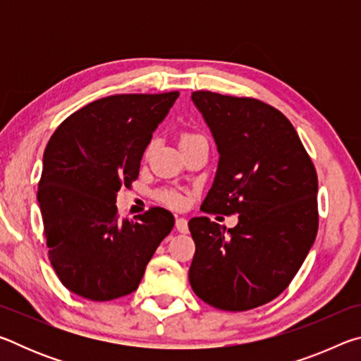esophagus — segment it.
Listing matches in <instances>:
<instances>
[{
  "mask_svg": "<svg viewBox=\"0 0 361 361\" xmlns=\"http://www.w3.org/2000/svg\"><path fill=\"white\" fill-rule=\"evenodd\" d=\"M175 228L178 232H181V234H188V219L186 218H176V223H175Z\"/></svg>",
  "mask_w": 361,
  "mask_h": 361,
  "instance_id": "1",
  "label": "esophagus"
}]
</instances>
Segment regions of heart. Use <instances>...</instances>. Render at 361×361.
I'll use <instances>...</instances> for the list:
<instances>
[{
	"mask_svg": "<svg viewBox=\"0 0 361 361\" xmlns=\"http://www.w3.org/2000/svg\"><path fill=\"white\" fill-rule=\"evenodd\" d=\"M195 137H197V135H191V133H185V135L181 137V143H183V142H188V140L195 138ZM162 199L166 200L167 204L173 205V207H183V205H185V195L180 194V192H176V191H166V192L162 194Z\"/></svg>",
	"mask_w": 361,
	"mask_h": 361,
	"instance_id": "heart-1",
	"label": "heart"
}]
</instances>
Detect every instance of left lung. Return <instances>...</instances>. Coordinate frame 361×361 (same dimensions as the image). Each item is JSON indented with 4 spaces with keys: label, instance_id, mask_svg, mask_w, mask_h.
<instances>
[{
    "label": "left lung",
    "instance_id": "1",
    "mask_svg": "<svg viewBox=\"0 0 361 361\" xmlns=\"http://www.w3.org/2000/svg\"><path fill=\"white\" fill-rule=\"evenodd\" d=\"M219 154L200 210L239 215L226 229L189 219L195 253L189 283L213 307L242 312L276 299L314 245L319 229L315 167L295 127L255 99L192 92Z\"/></svg>",
    "mask_w": 361,
    "mask_h": 361
}]
</instances>
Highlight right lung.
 <instances>
[{"instance_id": "1", "label": "right lung", "mask_w": 361, "mask_h": 361, "mask_svg": "<svg viewBox=\"0 0 361 361\" xmlns=\"http://www.w3.org/2000/svg\"><path fill=\"white\" fill-rule=\"evenodd\" d=\"M178 92L95 100L57 127L38 188L49 261L66 288L92 301L130 295L175 218L152 207L137 221L118 218L121 186L138 178L152 132Z\"/></svg>"}]
</instances>
